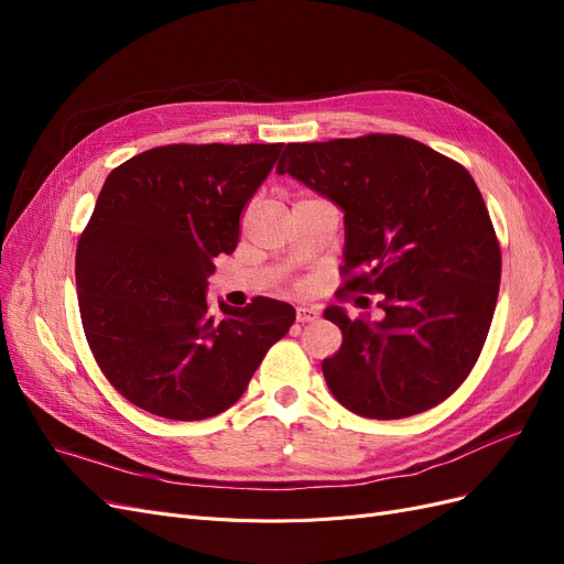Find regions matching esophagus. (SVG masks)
I'll return each mask as SVG.
<instances>
[{
  "mask_svg": "<svg viewBox=\"0 0 564 564\" xmlns=\"http://www.w3.org/2000/svg\"><path fill=\"white\" fill-rule=\"evenodd\" d=\"M317 315H319V311L311 308V305H299V308H296V322H301V324L317 319Z\"/></svg>",
  "mask_w": 564,
  "mask_h": 564,
  "instance_id": "34e87169",
  "label": "esophagus"
}]
</instances>
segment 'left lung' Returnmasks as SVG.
Listing matches in <instances>:
<instances>
[{
	"label": "left lung",
	"mask_w": 564,
	"mask_h": 564,
	"mask_svg": "<svg viewBox=\"0 0 564 564\" xmlns=\"http://www.w3.org/2000/svg\"><path fill=\"white\" fill-rule=\"evenodd\" d=\"M344 212V289L383 315L329 305L344 344L322 362L332 395L367 419L425 412L466 381L499 299L501 249L458 162L395 133L289 143L278 164Z\"/></svg>",
	"instance_id": "left-lung-1"
}]
</instances>
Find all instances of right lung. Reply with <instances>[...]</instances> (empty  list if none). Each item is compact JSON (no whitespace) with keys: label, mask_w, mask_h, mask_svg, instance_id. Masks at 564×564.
<instances>
[{"label":"right lung","mask_w":564,"mask_h":564,"mask_svg":"<svg viewBox=\"0 0 564 564\" xmlns=\"http://www.w3.org/2000/svg\"><path fill=\"white\" fill-rule=\"evenodd\" d=\"M282 143L162 145L112 169L77 242L79 315L106 379L145 412L202 421L242 398L296 311L207 303L218 253Z\"/></svg>","instance_id":"right-lung-1"}]
</instances>
